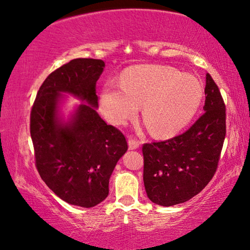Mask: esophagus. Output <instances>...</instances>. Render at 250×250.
Listing matches in <instances>:
<instances>
[{"instance_id":"1","label":"esophagus","mask_w":250,"mask_h":250,"mask_svg":"<svg viewBox=\"0 0 250 250\" xmlns=\"http://www.w3.org/2000/svg\"><path fill=\"white\" fill-rule=\"evenodd\" d=\"M128 145H129V149H137V148H139V146H140V143L138 140H136V139H133V138H129V140H128Z\"/></svg>"}]
</instances>
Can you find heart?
Here are the masks:
<instances>
[{
	"mask_svg": "<svg viewBox=\"0 0 250 250\" xmlns=\"http://www.w3.org/2000/svg\"><path fill=\"white\" fill-rule=\"evenodd\" d=\"M120 87L106 85L101 107L115 125H124L143 104V118L156 136H170L192 120L203 100V86L192 75L172 66L132 67L121 76Z\"/></svg>",
	"mask_w": 250,
	"mask_h": 250,
	"instance_id": "1",
	"label": "heart"
}]
</instances>
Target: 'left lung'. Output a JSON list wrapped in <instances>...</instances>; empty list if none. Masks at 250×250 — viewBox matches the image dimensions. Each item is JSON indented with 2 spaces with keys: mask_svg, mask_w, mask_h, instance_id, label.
<instances>
[{
  "mask_svg": "<svg viewBox=\"0 0 250 250\" xmlns=\"http://www.w3.org/2000/svg\"><path fill=\"white\" fill-rule=\"evenodd\" d=\"M204 93L206 112L188 131L143 146L145 188L158 206L172 207L192 199L218 168L226 137V105L210 74Z\"/></svg>",
  "mask_w": 250,
  "mask_h": 250,
  "instance_id": "8db88e82",
  "label": "left lung"
}]
</instances>
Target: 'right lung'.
I'll return each instance as SVG.
<instances>
[{"instance_id":"1","label":"right lung","mask_w":250,"mask_h":250,"mask_svg":"<svg viewBox=\"0 0 250 250\" xmlns=\"http://www.w3.org/2000/svg\"><path fill=\"white\" fill-rule=\"evenodd\" d=\"M104 67L101 59L92 58H76L59 67L40 86L30 114L40 177L62 201L82 208L105 200L111 174L128 150L124 133L96 112V82ZM62 94L85 102L68 122L59 117Z\"/></svg>"}]
</instances>
